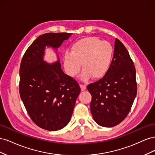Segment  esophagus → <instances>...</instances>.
Instances as JSON below:
<instances>
[{
	"label": "esophagus",
	"mask_w": 155,
	"mask_h": 155,
	"mask_svg": "<svg viewBox=\"0 0 155 155\" xmlns=\"http://www.w3.org/2000/svg\"><path fill=\"white\" fill-rule=\"evenodd\" d=\"M80 87H81V91H84L86 89V85H80Z\"/></svg>",
	"instance_id": "34e87169"
}]
</instances>
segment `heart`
I'll return each mask as SVG.
<instances>
[{
	"mask_svg": "<svg viewBox=\"0 0 155 155\" xmlns=\"http://www.w3.org/2000/svg\"><path fill=\"white\" fill-rule=\"evenodd\" d=\"M112 55L113 49L109 43L96 37H86L74 43L70 53L64 54V68L68 76L74 78L80 72L82 64L83 80L91 77L100 79L109 70Z\"/></svg>",
	"mask_w": 155,
	"mask_h": 155,
	"instance_id": "b5f03b06",
	"label": "heart"
}]
</instances>
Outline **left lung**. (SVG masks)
<instances>
[{"mask_svg":"<svg viewBox=\"0 0 155 155\" xmlns=\"http://www.w3.org/2000/svg\"><path fill=\"white\" fill-rule=\"evenodd\" d=\"M87 89L92 96L91 113L98 125L111 127L128 115L137 93L136 70L127 50L118 39L108 72Z\"/></svg>","mask_w":155,"mask_h":155,"instance_id":"left-lung-1","label":"left lung"}]
</instances>
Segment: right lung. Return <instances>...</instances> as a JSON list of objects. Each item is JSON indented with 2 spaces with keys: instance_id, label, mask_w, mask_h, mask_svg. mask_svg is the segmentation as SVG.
Here are the masks:
<instances>
[{
  "instance_id": "1",
  "label": "right lung",
  "mask_w": 155,
  "mask_h": 155,
  "mask_svg": "<svg viewBox=\"0 0 155 155\" xmlns=\"http://www.w3.org/2000/svg\"><path fill=\"white\" fill-rule=\"evenodd\" d=\"M70 33H47L33 42L23 55L19 70V93L31 120L50 131L61 129L70 120L81 88L65 74L59 61H43L46 46L58 48Z\"/></svg>"
}]
</instances>
